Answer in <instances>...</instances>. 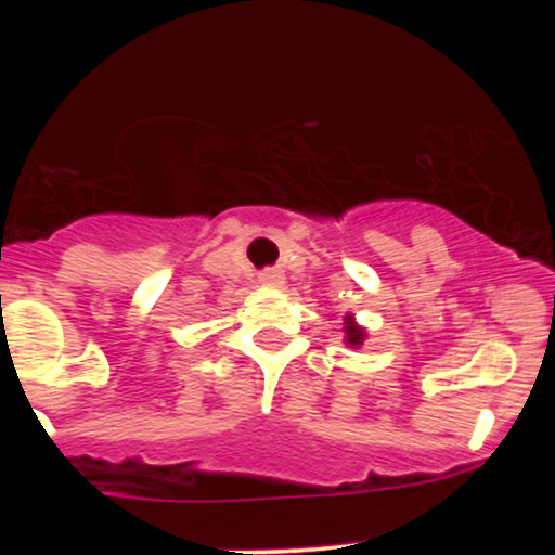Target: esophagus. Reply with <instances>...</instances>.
<instances>
[{
  "mask_svg": "<svg viewBox=\"0 0 555 555\" xmlns=\"http://www.w3.org/2000/svg\"><path fill=\"white\" fill-rule=\"evenodd\" d=\"M258 282L266 286H282L284 284V273L279 269H266L258 273Z\"/></svg>",
  "mask_w": 555,
  "mask_h": 555,
  "instance_id": "1",
  "label": "esophagus"
}]
</instances>
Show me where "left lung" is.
<instances>
[{"label": "left lung", "mask_w": 555, "mask_h": 555, "mask_svg": "<svg viewBox=\"0 0 555 555\" xmlns=\"http://www.w3.org/2000/svg\"><path fill=\"white\" fill-rule=\"evenodd\" d=\"M344 334H347V339L344 341H347L349 347H360L362 339H365V331H362L358 323L352 321V315L344 318Z\"/></svg>", "instance_id": "left-lung-1"}]
</instances>
